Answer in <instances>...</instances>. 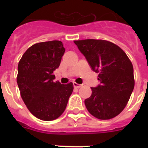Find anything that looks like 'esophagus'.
Returning a JSON list of instances; mask_svg holds the SVG:
<instances>
[{"mask_svg": "<svg viewBox=\"0 0 148 148\" xmlns=\"http://www.w3.org/2000/svg\"><path fill=\"white\" fill-rule=\"evenodd\" d=\"M73 87H75V88H80L82 87V84H77L75 82L73 83Z\"/></svg>", "mask_w": 148, "mask_h": 148, "instance_id": "esophagus-1", "label": "esophagus"}]
</instances>
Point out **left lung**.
Masks as SVG:
<instances>
[{
  "label": "left lung",
  "instance_id": "8db88e82",
  "mask_svg": "<svg viewBox=\"0 0 148 148\" xmlns=\"http://www.w3.org/2000/svg\"><path fill=\"white\" fill-rule=\"evenodd\" d=\"M92 70L99 73L100 84L91 87L92 95L84 104L89 113L99 119H110L124 110L134 88L133 67L126 53L104 40H74Z\"/></svg>",
  "mask_w": 148,
  "mask_h": 148
}]
</instances>
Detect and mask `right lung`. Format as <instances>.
Masks as SVG:
<instances>
[{"label": "right lung", "instance_id": "1", "mask_svg": "<svg viewBox=\"0 0 148 148\" xmlns=\"http://www.w3.org/2000/svg\"><path fill=\"white\" fill-rule=\"evenodd\" d=\"M64 52L60 40L38 43L26 51L18 63L17 83L21 95L30 113L39 119L58 118L73 92L72 82H54L53 71L59 66Z\"/></svg>", "mask_w": 148, "mask_h": 148}]
</instances>
